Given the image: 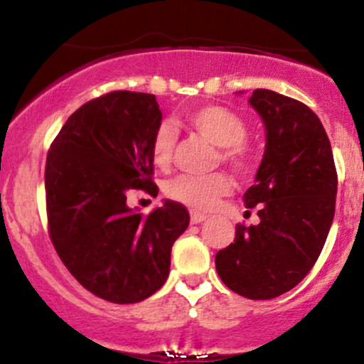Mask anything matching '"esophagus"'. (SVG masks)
<instances>
[{"label":"esophagus","instance_id":"esophagus-1","mask_svg":"<svg viewBox=\"0 0 364 364\" xmlns=\"http://www.w3.org/2000/svg\"><path fill=\"white\" fill-rule=\"evenodd\" d=\"M206 218H208L206 215L200 213V211H192V213H190V220H192V224H200V222H204Z\"/></svg>","mask_w":364,"mask_h":364}]
</instances>
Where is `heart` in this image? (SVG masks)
Instances as JSON below:
<instances>
[{
	"instance_id": "1",
	"label": "heart",
	"mask_w": 364,
	"mask_h": 364,
	"mask_svg": "<svg viewBox=\"0 0 364 364\" xmlns=\"http://www.w3.org/2000/svg\"><path fill=\"white\" fill-rule=\"evenodd\" d=\"M186 122L197 133L222 147L220 160L235 171L247 172L256 164V153L245 140L247 124L240 115L218 105H200L186 114ZM178 132L171 122H161L156 126L151 139V156L158 167H167L174 154ZM232 190V179L225 174H213L206 178L181 174L167 183V196L183 204L210 210L218 199Z\"/></svg>"
}]
</instances>
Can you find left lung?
<instances>
[{
    "instance_id": "left-lung-1",
    "label": "left lung",
    "mask_w": 364,
    "mask_h": 364,
    "mask_svg": "<svg viewBox=\"0 0 364 364\" xmlns=\"http://www.w3.org/2000/svg\"><path fill=\"white\" fill-rule=\"evenodd\" d=\"M249 103L267 129L256 183L243 193L259 224L236 225L235 242L215 256L222 283L268 301L297 287L323 249L336 206L338 174L322 122L311 108L267 88Z\"/></svg>"
}]
</instances>
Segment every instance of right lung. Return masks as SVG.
<instances>
[{
    "mask_svg": "<svg viewBox=\"0 0 364 364\" xmlns=\"http://www.w3.org/2000/svg\"><path fill=\"white\" fill-rule=\"evenodd\" d=\"M158 124L153 94L115 90L77 108L46 160L55 250L81 287L115 304H135L164 287L172 245L190 222L176 200L149 215L126 204L129 190L156 193L151 139Z\"/></svg>",
    "mask_w": 364,
    "mask_h": 364,
    "instance_id": "1",
    "label": "right lung"
}]
</instances>
